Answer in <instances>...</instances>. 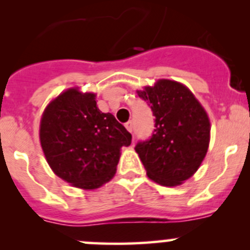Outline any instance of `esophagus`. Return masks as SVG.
<instances>
[{
	"instance_id": "obj_1",
	"label": "esophagus",
	"mask_w": 250,
	"mask_h": 250,
	"mask_svg": "<svg viewBox=\"0 0 250 250\" xmlns=\"http://www.w3.org/2000/svg\"><path fill=\"white\" fill-rule=\"evenodd\" d=\"M125 128H127L128 132L132 133V130H133V122H132V121H128V122L125 123Z\"/></svg>"
}]
</instances>
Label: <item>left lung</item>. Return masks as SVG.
I'll list each match as a JSON object with an SVG mask.
<instances>
[{
    "instance_id": "left-lung-1",
    "label": "left lung",
    "mask_w": 250,
    "mask_h": 250,
    "mask_svg": "<svg viewBox=\"0 0 250 250\" xmlns=\"http://www.w3.org/2000/svg\"><path fill=\"white\" fill-rule=\"evenodd\" d=\"M155 116L150 139L138 141L135 151L151 180L176 186L197 172L210 139L208 115L186 85L158 80L138 90Z\"/></svg>"
}]
</instances>
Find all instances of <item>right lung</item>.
<instances>
[{"label":"right lung","mask_w":250,"mask_h":250,"mask_svg":"<svg viewBox=\"0 0 250 250\" xmlns=\"http://www.w3.org/2000/svg\"><path fill=\"white\" fill-rule=\"evenodd\" d=\"M40 140L52 170L66 183L94 190L113 178L121 147L132 134L112 113L102 112L94 93L70 88L48 104Z\"/></svg>","instance_id":"1"}]
</instances>
